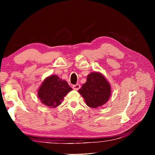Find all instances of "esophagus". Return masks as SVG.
Here are the masks:
<instances>
[{
	"instance_id": "34e87169",
	"label": "esophagus",
	"mask_w": 155,
	"mask_h": 155,
	"mask_svg": "<svg viewBox=\"0 0 155 155\" xmlns=\"http://www.w3.org/2000/svg\"><path fill=\"white\" fill-rule=\"evenodd\" d=\"M72 88H73L74 90L78 91V90H79V88H80V85H79V84H76V85H73V86H72Z\"/></svg>"
}]
</instances>
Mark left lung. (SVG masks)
Listing matches in <instances>:
<instances>
[{"mask_svg": "<svg viewBox=\"0 0 155 155\" xmlns=\"http://www.w3.org/2000/svg\"><path fill=\"white\" fill-rule=\"evenodd\" d=\"M87 105L97 108L105 105L109 100L111 87L109 82L101 73L93 72L87 77V81L78 91Z\"/></svg>", "mask_w": 155, "mask_h": 155, "instance_id": "obj_1", "label": "left lung"}]
</instances>
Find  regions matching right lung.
Returning a JSON list of instances; mask_svg holds the SVG:
<instances>
[{
    "mask_svg": "<svg viewBox=\"0 0 155 155\" xmlns=\"http://www.w3.org/2000/svg\"><path fill=\"white\" fill-rule=\"evenodd\" d=\"M72 90L68 83L57 75L46 78L37 91L42 104L50 108H55L61 104L64 97Z\"/></svg>",
    "mask_w": 155,
    "mask_h": 155,
    "instance_id": "right-lung-1",
    "label": "right lung"
}]
</instances>
